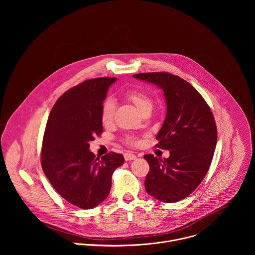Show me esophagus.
Here are the masks:
<instances>
[{"mask_svg":"<svg viewBox=\"0 0 255 255\" xmlns=\"http://www.w3.org/2000/svg\"><path fill=\"white\" fill-rule=\"evenodd\" d=\"M124 157H125L126 161H131V160L136 159V156L134 154H131V153H125Z\"/></svg>","mask_w":255,"mask_h":255,"instance_id":"1","label":"esophagus"}]
</instances>
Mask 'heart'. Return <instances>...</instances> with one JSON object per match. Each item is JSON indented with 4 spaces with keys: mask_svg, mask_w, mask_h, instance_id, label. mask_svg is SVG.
<instances>
[{
    "mask_svg": "<svg viewBox=\"0 0 255 255\" xmlns=\"http://www.w3.org/2000/svg\"><path fill=\"white\" fill-rule=\"evenodd\" d=\"M126 97L128 101H130L135 106V108L141 115L145 112H150L153 107L152 99L143 91L131 90L126 94ZM115 112H116L115 101L113 99H107L103 103L102 110H101V120L104 125L108 126L113 123L115 118ZM125 142L130 145H134L137 143L136 140L130 135H128L125 137Z\"/></svg>",
    "mask_w": 255,
    "mask_h": 255,
    "instance_id": "1",
    "label": "heart"
}]
</instances>
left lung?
Masks as SVG:
<instances>
[{
	"mask_svg": "<svg viewBox=\"0 0 255 255\" xmlns=\"http://www.w3.org/2000/svg\"><path fill=\"white\" fill-rule=\"evenodd\" d=\"M164 91L167 115L158 132L157 147L170 150L169 158L146 154L149 172L145 189L156 199L173 203L188 196L203 181L213 159L217 128L200 93L187 81L169 73L133 74Z\"/></svg>",
	"mask_w": 255,
	"mask_h": 255,
	"instance_id": "1",
	"label": "left lung"
}]
</instances>
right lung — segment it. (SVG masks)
Instances as JSON below:
<instances>
[{
	"mask_svg": "<svg viewBox=\"0 0 255 255\" xmlns=\"http://www.w3.org/2000/svg\"><path fill=\"white\" fill-rule=\"evenodd\" d=\"M116 77L85 80L66 91L55 103L46 125L41 165L49 182L67 201L91 209L109 194L114 171L124 156L111 152L101 159L89 142L103 131L101 110Z\"/></svg>",
	"mask_w": 255,
	"mask_h": 255,
	"instance_id": "obj_1",
	"label": "right lung"
}]
</instances>
